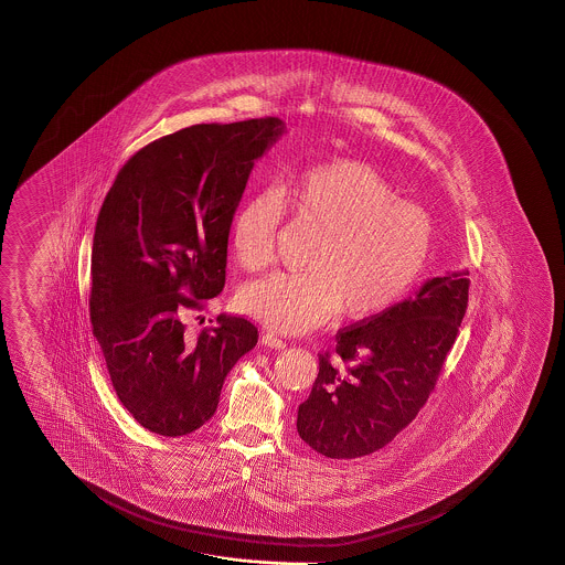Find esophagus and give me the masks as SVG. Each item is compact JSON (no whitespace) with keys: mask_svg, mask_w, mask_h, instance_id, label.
<instances>
[{"mask_svg":"<svg viewBox=\"0 0 565 565\" xmlns=\"http://www.w3.org/2000/svg\"><path fill=\"white\" fill-rule=\"evenodd\" d=\"M260 342H263V345H267V348H275V350H284L286 348V342L281 338H277L275 333H263Z\"/></svg>","mask_w":565,"mask_h":565,"instance_id":"esophagus-1","label":"esophagus"}]
</instances>
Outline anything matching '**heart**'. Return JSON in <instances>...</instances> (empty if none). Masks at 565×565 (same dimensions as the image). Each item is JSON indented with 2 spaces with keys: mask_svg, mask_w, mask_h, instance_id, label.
Segmentation results:
<instances>
[{
  "mask_svg": "<svg viewBox=\"0 0 565 565\" xmlns=\"http://www.w3.org/2000/svg\"><path fill=\"white\" fill-rule=\"evenodd\" d=\"M284 209L319 232L308 271H277L239 294L242 308L275 331L302 333L338 310L345 319L373 317L411 290L427 263L433 244L427 211L399 201L366 163H323L277 192L250 194L232 223V246L246 269L271 263Z\"/></svg>",
  "mask_w": 565,
  "mask_h": 565,
  "instance_id": "b5f03b06",
  "label": "heart"
}]
</instances>
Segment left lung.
<instances>
[{"label": "left lung", "mask_w": 565, "mask_h": 565, "mask_svg": "<svg viewBox=\"0 0 565 565\" xmlns=\"http://www.w3.org/2000/svg\"><path fill=\"white\" fill-rule=\"evenodd\" d=\"M468 271L433 277L411 298L335 335L298 408V435L327 458L352 460L408 427L444 369L468 307Z\"/></svg>", "instance_id": "obj_1"}]
</instances>
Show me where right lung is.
<instances>
[{"mask_svg": "<svg viewBox=\"0 0 565 565\" xmlns=\"http://www.w3.org/2000/svg\"><path fill=\"white\" fill-rule=\"evenodd\" d=\"M284 130L279 118L178 130L132 154L103 201L90 323L121 406L151 433L203 427L225 376L257 345V327L244 317L220 315L199 338L184 333L182 319L223 290L242 192Z\"/></svg>", "mask_w": 565, "mask_h": 565, "instance_id": "right-lung-1", "label": "right lung"}]
</instances>
